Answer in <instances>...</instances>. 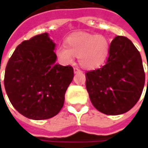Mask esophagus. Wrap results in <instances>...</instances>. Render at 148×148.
Returning <instances> with one entry per match:
<instances>
[{
  "instance_id": "34e87169",
  "label": "esophagus",
  "mask_w": 148,
  "mask_h": 148,
  "mask_svg": "<svg viewBox=\"0 0 148 148\" xmlns=\"http://www.w3.org/2000/svg\"><path fill=\"white\" fill-rule=\"evenodd\" d=\"M74 74H76V73L81 72V70L78 67H74Z\"/></svg>"
}]
</instances>
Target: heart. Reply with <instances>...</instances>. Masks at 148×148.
I'll list each match as a JSON object with an SVG mask.
<instances>
[{"instance_id": "heart-1", "label": "heart", "mask_w": 148, "mask_h": 148, "mask_svg": "<svg viewBox=\"0 0 148 148\" xmlns=\"http://www.w3.org/2000/svg\"><path fill=\"white\" fill-rule=\"evenodd\" d=\"M65 45L58 46L55 53L62 64L69 65L77 56L81 66L93 69L102 65L109 54L110 43L104 35L92 33L73 34L65 40Z\"/></svg>"}]
</instances>
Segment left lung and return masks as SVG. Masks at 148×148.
I'll return each instance as SVG.
<instances>
[{"instance_id": "obj_1", "label": "left lung", "mask_w": 148, "mask_h": 148, "mask_svg": "<svg viewBox=\"0 0 148 148\" xmlns=\"http://www.w3.org/2000/svg\"><path fill=\"white\" fill-rule=\"evenodd\" d=\"M86 78L90 101L98 111L106 115L129 111L140 99L145 83L140 52L130 39L117 36L110 44L106 64L87 71Z\"/></svg>"}]
</instances>
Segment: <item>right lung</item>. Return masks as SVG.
Returning a JSON list of instances; mask_svg holds the SVG:
<instances>
[{
    "mask_svg": "<svg viewBox=\"0 0 148 148\" xmlns=\"http://www.w3.org/2000/svg\"><path fill=\"white\" fill-rule=\"evenodd\" d=\"M55 47L47 33L24 40L5 68L4 85L8 99L21 114L32 120L58 114L74 77L72 66L55 63Z\"/></svg>",
    "mask_w": 148,
    "mask_h": 148,
    "instance_id": "1",
    "label": "right lung"
}]
</instances>
